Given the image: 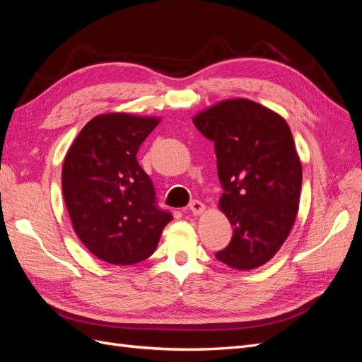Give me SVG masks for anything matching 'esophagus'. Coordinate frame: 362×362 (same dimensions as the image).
I'll return each instance as SVG.
<instances>
[{"mask_svg":"<svg viewBox=\"0 0 362 362\" xmlns=\"http://www.w3.org/2000/svg\"><path fill=\"white\" fill-rule=\"evenodd\" d=\"M189 206H190V211L193 216H201L205 211V205L199 201H192Z\"/></svg>","mask_w":362,"mask_h":362,"instance_id":"esophagus-1","label":"esophagus"}]
</instances>
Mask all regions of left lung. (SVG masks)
Returning <instances> with one entry per match:
<instances>
[{
  "mask_svg": "<svg viewBox=\"0 0 362 362\" xmlns=\"http://www.w3.org/2000/svg\"><path fill=\"white\" fill-rule=\"evenodd\" d=\"M193 124L214 141L225 190L218 208L234 231L216 258L237 270H254L275 257L299 211L302 164L290 127L246 98L208 107Z\"/></svg>",
  "mask_w": 362,
  "mask_h": 362,
  "instance_id": "1",
  "label": "left lung"
}]
</instances>
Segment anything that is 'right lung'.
Wrapping results in <instances>:
<instances>
[{"label": "right lung", "mask_w": 362, "mask_h": 362, "mask_svg": "<svg viewBox=\"0 0 362 362\" xmlns=\"http://www.w3.org/2000/svg\"><path fill=\"white\" fill-rule=\"evenodd\" d=\"M161 117L98 115L72 141L62 189L75 234L95 257L116 266L154 254L172 214L156 204L154 185L137 161Z\"/></svg>", "instance_id": "obj_1"}]
</instances>
